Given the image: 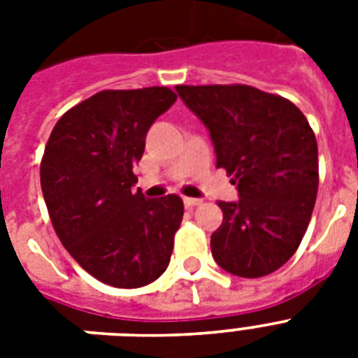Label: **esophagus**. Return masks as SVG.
Instances as JSON below:
<instances>
[{
  "label": "esophagus",
  "mask_w": 358,
  "mask_h": 358,
  "mask_svg": "<svg viewBox=\"0 0 358 358\" xmlns=\"http://www.w3.org/2000/svg\"><path fill=\"white\" fill-rule=\"evenodd\" d=\"M184 204H185V208H195V206H199V204H202V201L201 199H191V196H185Z\"/></svg>",
  "instance_id": "esophagus-1"
}]
</instances>
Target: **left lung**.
I'll return each instance as SVG.
<instances>
[{
  "label": "left lung",
  "mask_w": 358,
  "mask_h": 358,
  "mask_svg": "<svg viewBox=\"0 0 358 358\" xmlns=\"http://www.w3.org/2000/svg\"><path fill=\"white\" fill-rule=\"evenodd\" d=\"M182 102L210 131L219 169L234 174L239 201L219 202L213 260L258 278L294 256L317 195V143L297 106L249 85H178Z\"/></svg>",
  "instance_id": "1"
}]
</instances>
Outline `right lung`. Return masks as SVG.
I'll list each match as a JSON object with an SVG mask.
<instances>
[{"mask_svg":"<svg viewBox=\"0 0 358 358\" xmlns=\"http://www.w3.org/2000/svg\"><path fill=\"white\" fill-rule=\"evenodd\" d=\"M174 102L167 87L96 92L48 139L41 185L53 229L89 275L115 288L154 282L171 262L184 202L135 193L134 165L154 120Z\"/></svg>","mask_w":358,"mask_h":358,"instance_id":"add662e5","label":"right lung"}]
</instances>
